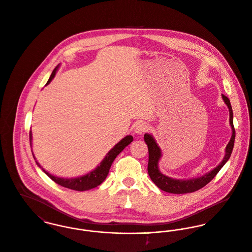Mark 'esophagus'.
<instances>
[{"label": "esophagus", "instance_id": "34e87169", "mask_svg": "<svg viewBox=\"0 0 252 252\" xmlns=\"http://www.w3.org/2000/svg\"><path fill=\"white\" fill-rule=\"evenodd\" d=\"M148 128H149V126H148L146 123L139 122V123H137V124L135 125V126H134V131H135V133H137V134H143V133H145V132L148 130Z\"/></svg>", "mask_w": 252, "mask_h": 252}]
</instances>
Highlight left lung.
Returning a JSON list of instances; mask_svg holds the SVG:
<instances>
[{"label":"left lung","mask_w":252,"mask_h":252,"mask_svg":"<svg viewBox=\"0 0 252 252\" xmlns=\"http://www.w3.org/2000/svg\"><path fill=\"white\" fill-rule=\"evenodd\" d=\"M224 102L229 108L230 114V125L232 127V137L229 141V143L226 146L225 149V157L223 160L211 172L205 174L202 177L190 179V180H177L172 179L163 175L159 169H158V160L161 158V151L159 147L158 146L156 140L151 134L146 133L144 135V140L148 146L149 151V162H148V173L151 178V180L156 184V186L160 189L163 191H166L169 193L174 194H184V193H189L194 192L196 190H199L200 189L204 188L207 184H209L220 172V170L223 167L224 164L228 161V159L231 157L233 148H234V142H235V128L233 125V110L230 103V100L227 96L222 94Z\"/></svg>","instance_id":"left-lung-1"}]
</instances>
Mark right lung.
<instances>
[{"mask_svg":"<svg viewBox=\"0 0 252 252\" xmlns=\"http://www.w3.org/2000/svg\"><path fill=\"white\" fill-rule=\"evenodd\" d=\"M59 66H56L54 68V70L52 71V74L49 78V80L47 81L46 85L49 84L51 82V80L54 78L55 74H56L57 69ZM133 141V137L131 135H127L125 138L121 140L118 144H116L114 146V148L111 149L108 154L106 155V157L104 158V159L100 162V164L95 168L94 170H93L92 172L86 174L82 177H78V178H71V179H64V178H58L51 174H49L48 172H46L43 168L41 167L37 161L36 164L39 167L42 169V171L52 180L54 181L56 184L69 189H73V190H77V191H84V190H89L92 189L94 188H96L97 186H99L100 184L103 183V181L106 179L108 173H109V169L112 165L114 159L116 158V157L127 146L129 145L131 142ZM30 145L32 146V131H30ZM33 156V155H32Z\"/></svg>","mask_w":252,"mask_h":252,"instance_id":"add662e5","label":"right lung"}]
</instances>
